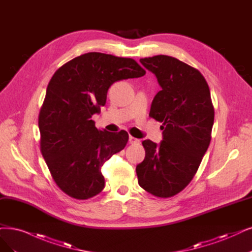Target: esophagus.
Instances as JSON below:
<instances>
[{"label":"esophagus","mask_w":252,"mask_h":252,"mask_svg":"<svg viewBox=\"0 0 252 252\" xmlns=\"http://www.w3.org/2000/svg\"><path fill=\"white\" fill-rule=\"evenodd\" d=\"M128 142L131 144H139V143H140V140H139V139H137V138H135V137H133V136H129L128 137Z\"/></svg>","instance_id":"obj_1"}]
</instances>
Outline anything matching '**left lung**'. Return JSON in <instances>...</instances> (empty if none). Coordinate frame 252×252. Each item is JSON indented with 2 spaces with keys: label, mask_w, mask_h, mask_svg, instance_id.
<instances>
[{
  "label": "left lung",
  "mask_w": 252,
  "mask_h": 252,
  "mask_svg": "<svg viewBox=\"0 0 252 252\" xmlns=\"http://www.w3.org/2000/svg\"><path fill=\"white\" fill-rule=\"evenodd\" d=\"M161 90L153 99L150 116L163 123V140L142 142L145 158L138 164V184L157 197L167 198L187 187L211 141L214 107L202 74L166 55L140 59Z\"/></svg>",
  "instance_id": "1"
}]
</instances>
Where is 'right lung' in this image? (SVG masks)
<instances>
[{
	"label": "right lung",
	"mask_w": 252,
	"mask_h": 252,
	"mask_svg": "<svg viewBox=\"0 0 252 252\" xmlns=\"http://www.w3.org/2000/svg\"><path fill=\"white\" fill-rule=\"evenodd\" d=\"M145 72L134 59L92 52L54 73L38 118L40 151L55 183L70 197L88 199L105 188L101 166L124 150L128 135L100 131L91 117L106 104L112 84Z\"/></svg>",
	"instance_id": "add662e5"
}]
</instances>
